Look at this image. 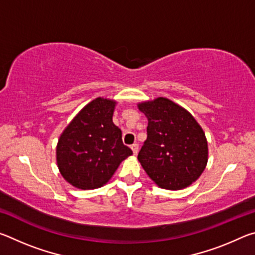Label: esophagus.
<instances>
[{
	"instance_id": "1",
	"label": "esophagus",
	"mask_w": 255,
	"mask_h": 255,
	"mask_svg": "<svg viewBox=\"0 0 255 255\" xmlns=\"http://www.w3.org/2000/svg\"><path fill=\"white\" fill-rule=\"evenodd\" d=\"M131 149H132V153H133V155H137V153H138V149H139V146H138V144L137 143H135V144H132L131 146Z\"/></svg>"
}]
</instances>
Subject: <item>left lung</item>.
<instances>
[{
	"instance_id": "obj_1",
	"label": "left lung",
	"mask_w": 255,
	"mask_h": 255,
	"mask_svg": "<svg viewBox=\"0 0 255 255\" xmlns=\"http://www.w3.org/2000/svg\"><path fill=\"white\" fill-rule=\"evenodd\" d=\"M147 117V139L138 161L159 188L181 190L199 178L208 162L205 132L190 114L166 98L137 105Z\"/></svg>"
}]
</instances>
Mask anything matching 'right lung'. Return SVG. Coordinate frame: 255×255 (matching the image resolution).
<instances>
[{"instance_id":"obj_1","label":"right lung","mask_w":255,"mask_h":255,"mask_svg":"<svg viewBox=\"0 0 255 255\" xmlns=\"http://www.w3.org/2000/svg\"><path fill=\"white\" fill-rule=\"evenodd\" d=\"M117 102L97 98L64 129L56 147L57 166L68 183L97 189L111 179L119 164L132 154L124 145L122 130L112 123Z\"/></svg>"}]
</instances>
